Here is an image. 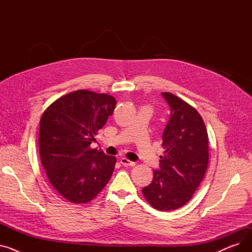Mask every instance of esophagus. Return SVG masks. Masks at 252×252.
Here are the masks:
<instances>
[{
    "label": "esophagus",
    "instance_id": "esophagus-1",
    "mask_svg": "<svg viewBox=\"0 0 252 252\" xmlns=\"http://www.w3.org/2000/svg\"><path fill=\"white\" fill-rule=\"evenodd\" d=\"M121 163L123 165H125V166H135L136 165V162H133V161L128 160L127 158H126V157L121 158Z\"/></svg>",
    "mask_w": 252,
    "mask_h": 252
}]
</instances>
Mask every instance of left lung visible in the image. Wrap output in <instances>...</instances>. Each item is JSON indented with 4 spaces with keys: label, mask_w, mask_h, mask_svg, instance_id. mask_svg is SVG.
Segmentation results:
<instances>
[{
    "label": "left lung",
    "mask_w": 252,
    "mask_h": 252,
    "mask_svg": "<svg viewBox=\"0 0 252 252\" xmlns=\"http://www.w3.org/2000/svg\"><path fill=\"white\" fill-rule=\"evenodd\" d=\"M161 95L170 108L162 134L165 151L142 192L153 208L166 211L186 204L199 187L208 165V136L202 117L190 104L170 93Z\"/></svg>",
    "instance_id": "1"
}]
</instances>
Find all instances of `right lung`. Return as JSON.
I'll return each mask as SVG.
<instances>
[{
  "mask_svg": "<svg viewBox=\"0 0 252 252\" xmlns=\"http://www.w3.org/2000/svg\"><path fill=\"white\" fill-rule=\"evenodd\" d=\"M115 105L110 95L78 90L53 102L41 117L42 164L52 186L69 202H90L112 176L116 158L91 144Z\"/></svg>",
  "mask_w": 252,
  "mask_h": 252,
  "instance_id": "obj_1",
  "label": "right lung"
}]
</instances>
